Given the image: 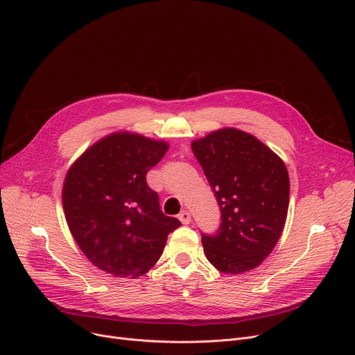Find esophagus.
Masks as SVG:
<instances>
[{"instance_id": "1", "label": "esophagus", "mask_w": 355, "mask_h": 355, "mask_svg": "<svg viewBox=\"0 0 355 355\" xmlns=\"http://www.w3.org/2000/svg\"><path fill=\"white\" fill-rule=\"evenodd\" d=\"M178 218H180V221L182 223V225H190L191 214H190L187 210H182V211L178 214Z\"/></svg>"}]
</instances>
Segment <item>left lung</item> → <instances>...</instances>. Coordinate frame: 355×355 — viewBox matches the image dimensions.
I'll return each mask as SVG.
<instances>
[{
	"instance_id": "left-lung-1",
	"label": "left lung",
	"mask_w": 355,
	"mask_h": 355,
	"mask_svg": "<svg viewBox=\"0 0 355 355\" xmlns=\"http://www.w3.org/2000/svg\"><path fill=\"white\" fill-rule=\"evenodd\" d=\"M216 196L221 223L201 234L209 262L223 273L254 269L281 237L289 207L286 165L256 137L234 128L191 144Z\"/></svg>"
}]
</instances>
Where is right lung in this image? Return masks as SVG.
<instances>
[{
  "label": "right lung",
  "mask_w": 355,
  "mask_h": 355,
  "mask_svg": "<svg viewBox=\"0 0 355 355\" xmlns=\"http://www.w3.org/2000/svg\"><path fill=\"white\" fill-rule=\"evenodd\" d=\"M168 144L138 134H110L74 161L63 184V209L73 239L96 268L137 277L161 257L166 237L181 226L161 211L146 173Z\"/></svg>",
  "instance_id": "right-lung-1"
}]
</instances>
